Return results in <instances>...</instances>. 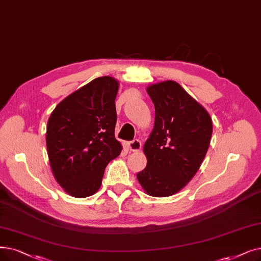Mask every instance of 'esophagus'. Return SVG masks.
Listing matches in <instances>:
<instances>
[{"label":"esophagus","mask_w":261,"mask_h":261,"mask_svg":"<svg viewBox=\"0 0 261 261\" xmlns=\"http://www.w3.org/2000/svg\"><path fill=\"white\" fill-rule=\"evenodd\" d=\"M128 147L131 151H139L142 148V143L140 140H133L128 143Z\"/></svg>","instance_id":"1"}]
</instances>
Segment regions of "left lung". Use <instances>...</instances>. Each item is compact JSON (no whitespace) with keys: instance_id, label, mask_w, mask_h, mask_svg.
I'll return each instance as SVG.
<instances>
[{"instance_id":"1","label":"left lung","mask_w":261,"mask_h":261,"mask_svg":"<svg viewBox=\"0 0 261 261\" xmlns=\"http://www.w3.org/2000/svg\"><path fill=\"white\" fill-rule=\"evenodd\" d=\"M154 110V127L144 145L147 165L138 173L147 194L166 197L185 188L197 173L210 145L208 112L175 81L147 87Z\"/></svg>"}]
</instances>
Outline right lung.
Here are the masks:
<instances>
[{
  "label": "right lung",
  "mask_w": 261,
  "mask_h": 261,
  "mask_svg": "<svg viewBox=\"0 0 261 261\" xmlns=\"http://www.w3.org/2000/svg\"><path fill=\"white\" fill-rule=\"evenodd\" d=\"M118 82L100 76L60 102L48 120L47 149L53 175L73 197L95 194L107 165L121 152L115 139Z\"/></svg>",
  "instance_id": "1"
}]
</instances>
